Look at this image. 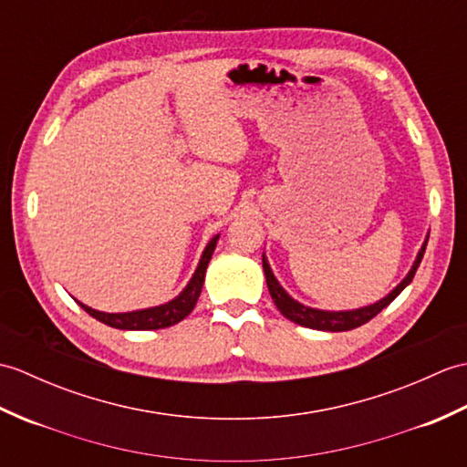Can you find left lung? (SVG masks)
<instances>
[{
	"label": "left lung",
	"mask_w": 467,
	"mask_h": 467,
	"mask_svg": "<svg viewBox=\"0 0 467 467\" xmlns=\"http://www.w3.org/2000/svg\"><path fill=\"white\" fill-rule=\"evenodd\" d=\"M425 246H428V241L423 243L421 251L418 253V259H415L411 271L408 273V276L395 286V289L383 296L381 301H377L369 306H361V309H353V311H321V309H311V306H305L301 303H296L291 295H286V291L279 285V281L275 279V275L271 271V265L266 263V256L263 254V269H265V276H266V286H269V293L273 296V301L276 305V309L283 313V317L286 319L309 327V329H317V331H351L357 329V327L365 325L367 321H371L377 313H381L387 305H389L395 296H398L405 286H408L413 281V275L418 271V266L423 259Z\"/></svg>",
	"instance_id": "left-lung-1"
}]
</instances>
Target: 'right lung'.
<instances>
[{
	"label": "right lung",
	"mask_w": 467,
	"mask_h": 467,
	"mask_svg": "<svg viewBox=\"0 0 467 467\" xmlns=\"http://www.w3.org/2000/svg\"><path fill=\"white\" fill-rule=\"evenodd\" d=\"M216 241H218V234L206 244V249L201 256V263H198L192 279L188 281L184 291L178 295L176 299L168 301L164 305L150 306V309L130 311V313H104V311H96V309H92V306L80 303L82 309L88 315H92L94 319H98L100 323H104L108 327H114V329H126V331L164 329V327H172L176 323H181L184 317L191 315V311L194 309V305L198 301V296H201L202 285H204V273H206L208 263H211V259H213Z\"/></svg>",
	"instance_id": "right-lung-1"
}]
</instances>
